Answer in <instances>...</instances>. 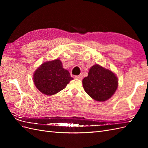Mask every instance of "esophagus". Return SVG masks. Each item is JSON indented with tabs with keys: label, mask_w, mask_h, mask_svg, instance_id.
<instances>
[{
	"label": "esophagus",
	"mask_w": 148,
	"mask_h": 148,
	"mask_svg": "<svg viewBox=\"0 0 148 148\" xmlns=\"http://www.w3.org/2000/svg\"><path fill=\"white\" fill-rule=\"evenodd\" d=\"M83 78V76L82 75H77V76H75V78L76 79H82Z\"/></svg>",
	"instance_id": "1"
}]
</instances>
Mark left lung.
<instances>
[{"label": "left lung", "mask_w": 148, "mask_h": 148, "mask_svg": "<svg viewBox=\"0 0 148 148\" xmlns=\"http://www.w3.org/2000/svg\"><path fill=\"white\" fill-rule=\"evenodd\" d=\"M84 91L93 99L104 102L114 95L118 87V78L112 71L97 64L91 67L88 76L83 79Z\"/></svg>", "instance_id": "obj_1"}]
</instances>
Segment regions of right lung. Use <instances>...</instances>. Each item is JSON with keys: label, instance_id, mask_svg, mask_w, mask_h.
I'll use <instances>...</instances> for the list:
<instances>
[{"label": "right lung", "instance_id": "right-lung-1", "mask_svg": "<svg viewBox=\"0 0 148 148\" xmlns=\"http://www.w3.org/2000/svg\"><path fill=\"white\" fill-rule=\"evenodd\" d=\"M73 78L59 59L44 62L34 71L33 81L38 90L51 96L64 89Z\"/></svg>", "mask_w": 148, "mask_h": 148}]
</instances>
